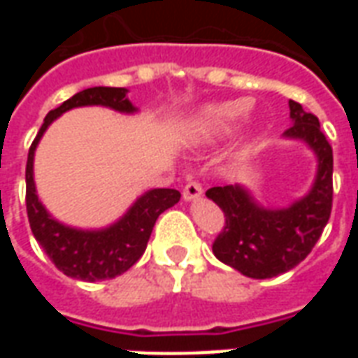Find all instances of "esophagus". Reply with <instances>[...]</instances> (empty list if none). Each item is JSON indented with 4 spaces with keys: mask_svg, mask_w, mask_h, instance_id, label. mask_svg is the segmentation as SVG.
<instances>
[{
    "mask_svg": "<svg viewBox=\"0 0 358 358\" xmlns=\"http://www.w3.org/2000/svg\"><path fill=\"white\" fill-rule=\"evenodd\" d=\"M203 195V187L199 182H195V180H189L186 186H184V192H182V197L186 199V201H195V199H199Z\"/></svg>",
    "mask_w": 358,
    "mask_h": 358,
    "instance_id": "34e87169",
    "label": "esophagus"
}]
</instances>
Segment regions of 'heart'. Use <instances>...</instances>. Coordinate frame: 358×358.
Returning a JSON list of instances; mask_svg holds the SVG:
<instances>
[{"mask_svg":"<svg viewBox=\"0 0 358 358\" xmlns=\"http://www.w3.org/2000/svg\"><path fill=\"white\" fill-rule=\"evenodd\" d=\"M249 113V101L236 99V101L209 105L195 117L194 132L199 138H215L228 132L234 124H238L241 118Z\"/></svg>","mask_w":358,"mask_h":358,"instance_id":"1","label":"heart"}]
</instances>
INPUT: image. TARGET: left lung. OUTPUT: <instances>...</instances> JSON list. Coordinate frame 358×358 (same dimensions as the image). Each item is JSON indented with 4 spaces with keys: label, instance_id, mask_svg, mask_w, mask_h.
<instances>
[{
    "label": "left lung",
    "instance_id": "1",
    "mask_svg": "<svg viewBox=\"0 0 358 358\" xmlns=\"http://www.w3.org/2000/svg\"><path fill=\"white\" fill-rule=\"evenodd\" d=\"M292 126L285 140H299L316 157L313 186L301 199L282 209L264 207L241 184L207 189V197L222 209L226 226L213 243L220 263L243 276L266 280L295 268L320 240L331 213L334 155L320 122L313 113L289 99Z\"/></svg>",
    "mask_w": 358,
    "mask_h": 358
}]
</instances>
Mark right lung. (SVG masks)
I'll return each instance as SVG.
<instances>
[{"instance_id": "right-lung-1", "label": "right lung", "mask_w": 358, "mask_h": 358, "mask_svg": "<svg viewBox=\"0 0 358 358\" xmlns=\"http://www.w3.org/2000/svg\"><path fill=\"white\" fill-rule=\"evenodd\" d=\"M126 88H97L82 90L71 99L61 103L57 109L48 113L36 140L30 145L27 161V213L36 241L42 245L45 255L63 274L74 280L97 282L120 276L122 272L138 263L148 248L149 236L153 232L157 218L161 213L174 207L180 201L178 189L155 187L140 195L132 207L126 210L117 222L97 230H84L63 224L51 217L38 197L34 182V153L43 132L63 113L76 107L101 105L118 113L132 115L138 110L128 99Z\"/></svg>"}]
</instances>
